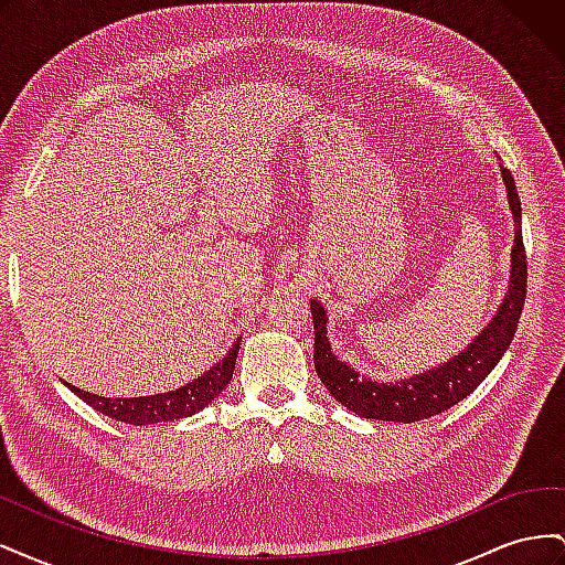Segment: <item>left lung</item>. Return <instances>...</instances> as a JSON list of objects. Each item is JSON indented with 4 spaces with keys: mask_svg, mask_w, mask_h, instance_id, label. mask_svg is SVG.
Masks as SVG:
<instances>
[{
    "mask_svg": "<svg viewBox=\"0 0 565 565\" xmlns=\"http://www.w3.org/2000/svg\"><path fill=\"white\" fill-rule=\"evenodd\" d=\"M502 179L507 183V198L511 214L516 221V237L514 249H511V280L504 303L500 306L498 316L476 337L471 347H467L450 363H443L436 370H429L417 377H409L396 384H380L372 380L358 377V372L341 363L332 353L328 341V318L324 309L313 299L311 316H313V365L320 382L328 386L332 396L349 407L351 413L365 419H384V422H419L446 413L448 407L457 405L461 398L481 384L492 367L500 363V358L509 349L511 339L516 334L519 318L525 303V285H527V262L525 247L521 235V200L516 193L514 177L507 167H502Z\"/></svg>",
    "mask_w": 565,
    "mask_h": 565,
    "instance_id": "left-lung-1",
    "label": "left lung"
}]
</instances>
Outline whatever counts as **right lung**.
<instances>
[{
	"instance_id": "obj_1",
	"label": "right lung",
	"mask_w": 565,
	"mask_h": 565,
	"mask_svg": "<svg viewBox=\"0 0 565 565\" xmlns=\"http://www.w3.org/2000/svg\"><path fill=\"white\" fill-rule=\"evenodd\" d=\"M237 351H241V344H233V349L226 353L224 361H218L210 372H204L202 377L177 391L158 393V396L104 398L89 391H79L73 384H67V388H71L84 403H89L94 409H98V413H104L106 417H113L117 422L143 426V424L181 419V417H191L200 413L202 407H207L218 393L228 386V382L233 380Z\"/></svg>"
}]
</instances>
